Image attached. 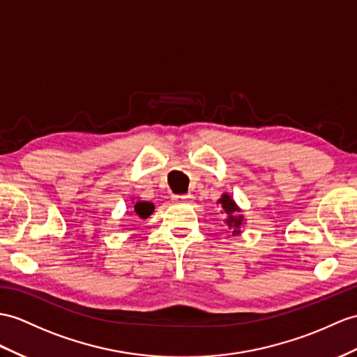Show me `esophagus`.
Instances as JSON below:
<instances>
[{"instance_id": "1", "label": "esophagus", "mask_w": 357, "mask_h": 357, "mask_svg": "<svg viewBox=\"0 0 357 357\" xmlns=\"http://www.w3.org/2000/svg\"><path fill=\"white\" fill-rule=\"evenodd\" d=\"M174 203H190L194 199V195L186 194V195H174Z\"/></svg>"}]
</instances>
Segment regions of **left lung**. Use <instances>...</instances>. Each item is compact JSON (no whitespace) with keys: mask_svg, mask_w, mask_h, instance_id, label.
Segmentation results:
<instances>
[{"mask_svg":"<svg viewBox=\"0 0 357 357\" xmlns=\"http://www.w3.org/2000/svg\"><path fill=\"white\" fill-rule=\"evenodd\" d=\"M218 203L221 204L222 213H225L227 218L224 220L225 225H227L229 233H231L233 236H238L241 233V227L242 222H244V216H242L239 212L241 208L238 207V204L233 202V198L229 194H222L221 198L218 199Z\"/></svg>","mask_w":357,"mask_h":357,"instance_id":"8db88e82","label":"left lung"}]
</instances>
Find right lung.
I'll use <instances>...</instances> for the list:
<instances>
[{
    "label": "right lung",
    "instance_id": "1",
    "mask_svg": "<svg viewBox=\"0 0 357 357\" xmlns=\"http://www.w3.org/2000/svg\"><path fill=\"white\" fill-rule=\"evenodd\" d=\"M133 208H135V213L137 218L146 220L154 212V204L150 202H141V199H139V202H136L133 204Z\"/></svg>",
    "mask_w": 357,
    "mask_h": 357
}]
</instances>
